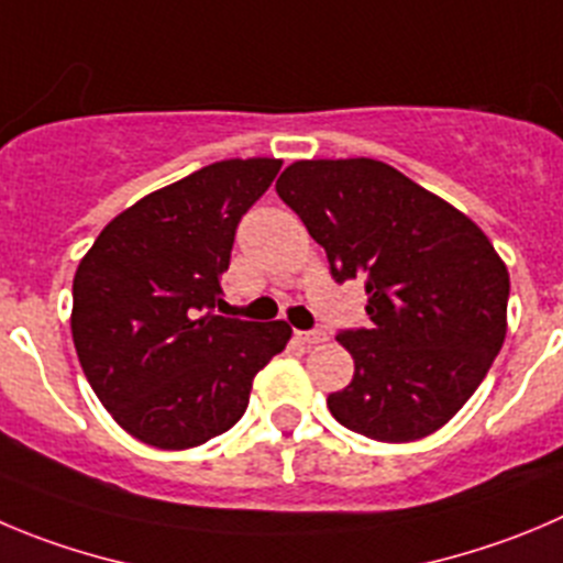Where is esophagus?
<instances>
[{"label":"esophagus","instance_id":"34e87169","mask_svg":"<svg viewBox=\"0 0 563 563\" xmlns=\"http://www.w3.org/2000/svg\"><path fill=\"white\" fill-rule=\"evenodd\" d=\"M297 339L302 344H322V341H328V333L324 330H297Z\"/></svg>","mask_w":563,"mask_h":563}]
</instances>
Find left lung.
Wrapping results in <instances>:
<instances>
[{
	"mask_svg": "<svg viewBox=\"0 0 563 563\" xmlns=\"http://www.w3.org/2000/svg\"><path fill=\"white\" fill-rule=\"evenodd\" d=\"M283 202L339 283H366L369 328L341 330L353 383L328 397L344 428L417 441L464 408L506 341L508 269L466 213L372 157L297 161Z\"/></svg>",
	"mask_w": 563,
	"mask_h": 563,
	"instance_id": "1",
	"label": "left lung"
}]
</instances>
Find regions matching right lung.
Returning a JSON list of instances; mask_svg holds the SVG:
<instances>
[{
  "label": "right lung",
  "mask_w": 563,
  "mask_h": 563,
  "mask_svg": "<svg viewBox=\"0 0 563 563\" xmlns=\"http://www.w3.org/2000/svg\"><path fill=\"white\" fill-rule=\"evenodd\" d=\"M275 157L210 163L122 210L77 266L71 339L110 417L157 450L199 448L246 411L286 322L219 317L241 217Z\"/></svg>",
  "instance_id": "right-lung-1"
}]
</instances>
